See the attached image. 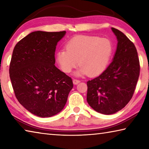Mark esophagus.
Wrapping results in <instances>:
<instances>
[{
    "mask_svg": "<svg viewBox=\"0 0 149 149\" xmlns=\"http://www.w3.org/2000/svg\"><path fill=\"white\" fill-rule=\"evenodd\" d=\"M73 83H74V85H77V84H79V83H80V81L78 80V79H73Z\"/></svg>",
    "mask_w": 149,
    "mask_h": 149,
    "instance_id": "obj_1",
    "label": "esophagus"
}]
</instances>
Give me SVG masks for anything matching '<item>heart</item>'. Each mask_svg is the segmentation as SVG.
<instances>
[{
  "label": "heart",
  "mask_w": 149,
  "mask_h": 149,
  "mask_svg": "<svg viewBox=\"0 0 149 149\" xmlns=\"http://www.w3.org/2000/svg\"><path fill=\"white\" fill-rule=\"evenodd\" d=\"M112 49V42L107 38L79 35L68 42L66 50L58 51L56 58L63 72H71L78 64L80 67L75 72L76 76L93 77L106 69Z\"/></svg>",
  "instance_id": "1"
}]
</instances>
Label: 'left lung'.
Listing matches in <instances>:
<instances>
[{
	"mask_svg": "<svg viewBox=\"0 0 149 149\" xmlns=\"http://www.w3.org/2000/svg\"><path fill=\"white\" fill-rule=\"evenodd\" d=\"M111 29L118 41L112 62L99 76L87 82L88 104L107 115L116 113L130 102L140 72L134 44L122 31L114 27Z\"/></svg>",
	"mask_w": 149,
	"mask_h": 149,
	"instance_id": "1",
	"label": "left lung"
}]
</instances>
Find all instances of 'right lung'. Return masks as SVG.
I'll use <instances>...</instances> for the list:
<instances>
[{
  "label": "right lung",
  "instance_id": "1",
  "mask_svg": "<svg viewBox=\"0 0 149 149\" xmlns=\"http://www.w3.org/2000/svg\"><path fill=\"white\" fill-rule=\"evenodd\" d=\"M65 31L31 32L15 46L10 77L15 95L35 116L51 117L63 110L73 88L71 77L55 66V50Z\"/></svg>",
  "mask_w": 149,
  "mask_h": 149
}]
</instances>
